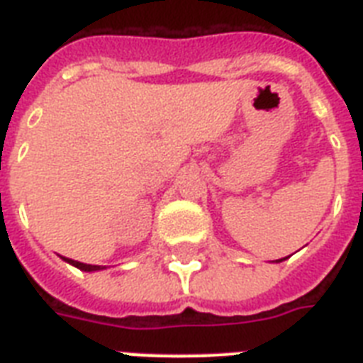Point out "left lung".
I'll use <instances>...</instances> for the list:
<instances>
[{"label":"left lung","instance_id":"left-lung-1","mask_svg":"<svg viewBox=\"0 0 363 363\" xmlns=\"http://www.w3.org/2000/svg\"><path fill=\"white\" fill-rule=\"evenodd\" d=\"M282 259H286V258H281V259H275V262H277V264H279V262H282Z\"/></svg>","mask_w":363,"mask_h":363}]
</instances>
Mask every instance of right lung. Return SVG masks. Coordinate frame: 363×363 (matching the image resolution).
<instances>
[{
  "mask_svg": "<svg viewBox=\"0 0 363 363\" xmlns=\"http://www.w3.org/2000/svg\"><path fill=\"white\" fill-rule=\"evenodd\" d=\"M65 262H67V264H71V265H75L77 269H81V271H88V273H90V271H101V269H105L104 265H92V264H82V262H77V259H71V258H64Z\"/></svg>",
  "mask_w": 363,
  "mask_h": 363,
  "instance_id": "add662e5",
  "label": "right lung"
}]
</instances>
